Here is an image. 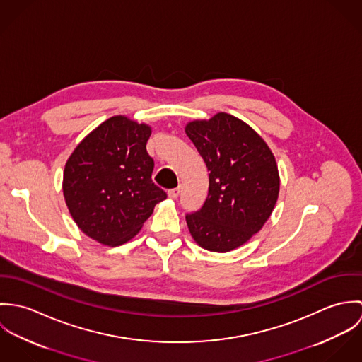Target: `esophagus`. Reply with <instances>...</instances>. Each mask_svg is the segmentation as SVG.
Returning a JSON list of instances; mask_svg holds the SVG:
<instances>
[{"label": "esophagus", "mask_w": 362, "mask_h": 362, "mask_svg": "<svg viewBox=\"0 0 362 362\" xmlns=\"http://www.w3.org/2000/svg\"><path fill=\"white\" fill-rule=\"evenodd\" d=\"M180 194H181V188H180V187L173 188V189L168 191V197H170L171 199H177V198L180 197Z\"/></svg>", "instance_id": "obj_1"}]
</instances>
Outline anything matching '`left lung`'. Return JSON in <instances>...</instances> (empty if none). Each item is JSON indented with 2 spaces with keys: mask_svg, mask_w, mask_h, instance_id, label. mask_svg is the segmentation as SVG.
Segmentation results:
<instances>
[{
  "mask_svg": "<svg viewBox=\"0 0 362 362\" xmlns=\"http://www.w3.org/2000/svg\"><path fill=\"white\" fill-rule=\"evenodd\" d=\"M185 132L210 171L204 206L185 217L189 233L207 251L230 252L260 231L274 209L276 158L257 131L227 112L194 119Z\"/></svg>",
  "mask_w": 362,
  "mask_h": 362,
  "instance_id": "left-lung-1",
  "label": "left lung"
}]
</instances>
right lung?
Segmentation results:
<instances>
[{
    "label": "right lung",
    "mask_w": 362,
    "mask_h": 362,
    "mask_svg": "<svg viewBox=\"0 0 362 362\" xmlns=\"http://www.w3.org/2000/svg\"><path fill=\"white\" fill-rule=\"evenodd\" d=\"M151 134V125L114 115L88 134L65 163V204L76 226L102 245L132 240L167 198L152 181Z\"/></svg>",
    "instance_id": "add662e5"
}]
</instances>
